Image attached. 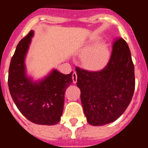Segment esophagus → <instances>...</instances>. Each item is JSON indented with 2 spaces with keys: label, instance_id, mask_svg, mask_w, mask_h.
<instances>
[{
  "label": "esophagus",
  "instance_id": "34e87169",
  "mask_svg": "<svg viewBox=\"0 0 148 148\" xmlns=\"http://www.w3.org/2000/svg\"><path fill=\"white\" fill-rule=\"evenodd\" d=\"M73 83H76L77 82V73L75 72H73Z\"/></svg>",
  "mask_w": 148,
  "mask_h": 148
}]
</instances>
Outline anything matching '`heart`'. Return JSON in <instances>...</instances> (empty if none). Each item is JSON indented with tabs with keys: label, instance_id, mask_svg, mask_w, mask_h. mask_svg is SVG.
<instances>
[{
	"label": "heart",
	"instance_id": "b5f03b06",
	"mask_svg": "<svg viewBox=\"0 0 148 148\" xmlns=\"http://www.w3.org/2000/svg\"><path fill=\"white\" fill-rule=\"evenodd\" d=\"M109 51L104 44H101L87 49L82 56L84 65L90 70L102 69L109 60Z\"/></svg>",
	"mask_w": 148,
	"mask_h": 148
}]
</instances>
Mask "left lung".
Segmentation results:
<instances>
[{"instance_id": "1", "label": "left lung", "mask_w": 148, "mask_h": 148, "mask_svg": "<svg viewBox=\"0 0 148 148\" xmlns=\"http://www.w3.org/2000/svg\"><path fill=\"white\" fill-rule=\"evenodd\" d=\"M84 113L89 124L100 126L116 121L130 104L135 90L134 65L127 44L116 38L105 67L89 71L76 66Z\"/></svg>"}]
</instances>
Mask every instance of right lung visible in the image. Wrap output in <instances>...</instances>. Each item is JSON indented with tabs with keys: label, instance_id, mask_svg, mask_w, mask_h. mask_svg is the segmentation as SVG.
<instances>
[{
	"label": "right lung",
	"instance_id": "right-lung-1",
	"mask_svg": "<svg viewBox=\"0 0 148 148\" xmlns=\"http://www.w3.org/2000/svg\"><path fill=\"white\" fill-rule=\"evenodd\" d=\"M34 32L31 30L17 45L10 62L8 85L15 105L30 121L44 125L59 122L66 89L73 83L68 75L54 70L44 80L33 83L26 76L24 58Z\"/></svg>",
	"mask_w": 148,
	"mask_h": 148
}]
</instances>
